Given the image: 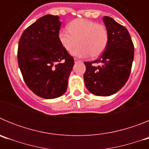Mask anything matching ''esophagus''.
<instances>
[{
	"label": "esophagus",
	"instance_id": "1",
	"mask_svg": "<svg viewBox=\"0 0 149 149\" xmlns=\"http://www.w3.org/2000/svg\"><path fill=\"white\" fill-rule=\"evenodd\" d=\"M74 63H77V62H81V60L77 58H74Z\"/></svg>",
	"mask_w": 149,
	"mask_h": 149
}]
</instances>
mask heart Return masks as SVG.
<instances>
[{
  "mask_svg": "<svg viewBox=\"0 0 149 149\" xmlns=\"http://www.w3.org/2000/svg\"><path fill=\"white\" fill-rule=\"evenodd\" d=\"M58 38L64 49L78 57L100 56L108 42L106 27L93 21L77 18L68 24V29L60 30Z\"/></svg>",
  "mask_w": 149,
  "mask_h": 149,
  "instance_id": "heart-1",
  "label": "heart"
}]
</instances>
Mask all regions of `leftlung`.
I'll return each instance as SVG.
<instances>
[{"instance_id":"obj_1","label":"left lung","mask_w":149,"mask_h":149,"mask_svg":"<svg viewBox=\"0 0 149 149\" xmlns=\"http://www.w3.org/2000/svg\"><path fill=\"white\" fill-rule=\"evenodd\" d=\"M103 21L108 31V42L100 58L84 62V79L93 94L109 96L122 89L131 74L134 47L127 29L109 16Z\"/></svg>"}]
</instances>
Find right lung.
Masks as SVG:
<instances>
[{
	"mask_svg": "<svg viewBox=\"0 0 149 149\" xmlns=\"http://www.w3.org/2000/svg\"><path fill=\"white\" fill-rule=\"evenodd\" d=\"M60 25L57 15H44L24 31L18 42V66L24 81L34 94L45 99L65 93L74 64L59 40Z\"/></svg>",
	"mask_w": 149,
	"mask_h": 149,
	"instance_id": "1",
	"label": "right lung"
}]
</instances>
